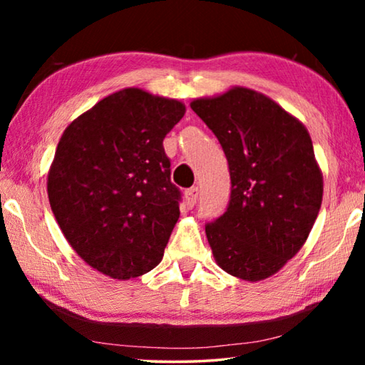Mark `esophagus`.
I'll return each instance as SVG.
<instances>
[{"instance_id":"34e87169","label":"esophagus","mask_w":365,"mask_h":365,"mask_svg":"<svg viewBox=\"0 0 365 365\" xmlns=\"http://www.w3.org/2000/svg\"><path fill=\"white\" fill-rule=\"evenodd\" d=\"M197 200V187H191L185 191V202H187V207L191 209L196 205Z\"/></svg>"}]
</instances>
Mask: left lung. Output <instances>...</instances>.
<instances>
[{
  "label": "left lung",
  "instance_id": "obj_1",
  "mask_svg": "<svg viewBox=\"0 0 365 365\" xmlns=\"http://www.w3.org/2000/svg\"><path fill=\"white\" fill-rule=\"evenodd\" d=\"M228 160L227 211L206 224L212 255L227 274L259 282L306 243L322 205V172L306 127L274 100L235 86L191 101Z\"/></svg>",
  "mask_w": 365,
  "mask_h": 365
}]
</instances>
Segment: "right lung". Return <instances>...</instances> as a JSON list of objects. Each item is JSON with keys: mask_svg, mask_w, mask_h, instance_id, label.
Listing matches in <instances>:
<instances>
[{"mask_svg": "<svg viewBox=\"0 0 365 365\" xmlns=\"http://www.w3.org/2000/svg\"><path fill=\"white\" fill-rule=\"evenodd\" d=\"M185 106L123 88L78 115L61 137L48 197L73 251L110 279L156 267L180 215L163 141Z\"/></svg>", "mask_w": 365, "mask_h": 365, "instance_id": "1", "label": "right lung"}]
</instances>
